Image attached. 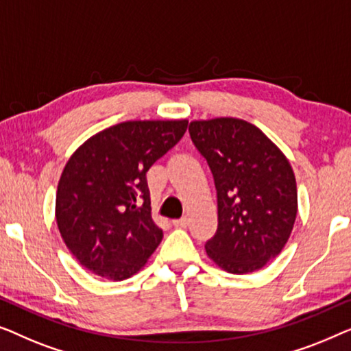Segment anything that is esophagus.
I'll return each instance as SVG.
<instances>
[{"label": "esophagus", "instance_id": "1", "mask_svg": "<svg viewBox=\"0 0 351 351\" xmlns=\"http://www.w3.org/2000/svg\"><path fill=\"white\" fill-rule=\"evenodd\" d=\"M187 224H189V219H187L186 216H184V218H181V219H173L175 227H186Z\"/></svg>", "mask_w": 351, "mask_h": 351}]
</instances>
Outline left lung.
I'll use <instances>...</instances> for the list:
<instances>
[{
  "label": "left lung",
  "instance_id": "1",
  "mask_svg": "<svg viewBox=\"0 0 351 351\" xmlns=\"http://www.w3.org/2000/svg\"><path fill=\"white\" fill-rule=\"evenodd\" d=\"M189 133L218 195V230L206 254L229 274L263 269L281 253L298 215L288 159L258 127L235 117L194 121Z\"/></svg>",
  "mask_w": 351,
  "mask_h": 351
}]
</instances>
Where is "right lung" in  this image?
Listing matches in <instances>:
<instances>
[{
    "label": "right lung",
    "instance_id": "1",
    "mask_svg": "<svg viewBox=\"0 0 351 351\" xmlns=\"http://www.w3.org/2000/svg\"><path fill=\"white\" fill-rule=\"evenodd\" d=\"M187 121H128L88 138L66 162L56 218L71 254L111 281L135 275L164 232L151 218L146 173L181 140Z\"/></svg>",
    "mask_w": 351,
    "mask_h": 351
}]
</instances>
